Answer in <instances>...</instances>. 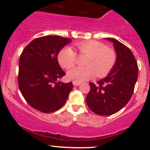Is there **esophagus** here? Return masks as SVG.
Instances as JSON below:
<instances>
[{"instance_id":"1","label":"esophagus","mask_w":150,"mask_h":150,"mask_svg":"<svg viewBox=\"0 0 150 150\" xmlns=\"http://www.w3.org/2000/svg\"><path fill=\"white\" fill-rule=\"evenodd\" d=\"M73 84L74 86H79L80 85V82H75V81H73Z\"/></svg>"}]
</instances>
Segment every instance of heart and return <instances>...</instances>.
Listing matches in <instances>:
<instances>
[{
  "label": "heart",
  "instance_id": "1",
  "mask_svg": "<svg viewBox=\"0 0 150 150\" xmlns=\"http://www.w3.org/2000/svg\"><path fill=\"white\" fill-rule=\"evenodd\" d=\"M75 46L77 52L82 56H87L84 65L69 70L67 77L69 80L82 82L97 76L101 77L107 75L114 66L116 55L114 50L106 47L102 43L90 40L77 42ZM77 53L70 47H65L58 54V61L62 68L68 69L75 65Z\"/></svg>",
  "mask_w": 150,
  "mask_h": 150
}]
</instances>
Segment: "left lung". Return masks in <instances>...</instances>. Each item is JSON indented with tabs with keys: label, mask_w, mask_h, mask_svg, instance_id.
Here are the masks:
<instances>
[{
	"label": "left lung",
	"mask_w": 150,
	"mask_h": 150,
	"mask_svg": "<svg viewBox=\"0 0 150 150\" xmlns=\"http://www.w3.org/2000/svg\"><path fill=\"white\" fill-rule=\"evenodd\" d=\"M112 42L117 53L116 61L108 76L90 86L86 101L91 111L101 116L118 112L128 104L137 80L138 66L132 51L118 40Z\"/></svg>",
	"instance_id": "obj_1"
}]
</instances>
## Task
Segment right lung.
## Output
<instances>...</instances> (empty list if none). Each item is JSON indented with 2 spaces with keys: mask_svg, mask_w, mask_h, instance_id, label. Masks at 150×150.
Masks as SVG:
<instances>
[{
  "mask_svg": "<svg viewBox=\"0 0 150 150\" xmlns=\"http://www.w3.org/2000/svg\"><path fill=\"white\" fill-rule=\"evenodd\" d=\"M71 39L44 36L34 39L22 51L19 61L18 86L32 108L43 113L60 109L68 99L71 82H58L65 75L58 61V54Z\"/></svg>",
  "mask_w": 150,
  "mask_h": 150,
  "instance_id": "add662e5",
  "label": "right lung"
}]
</instances>
